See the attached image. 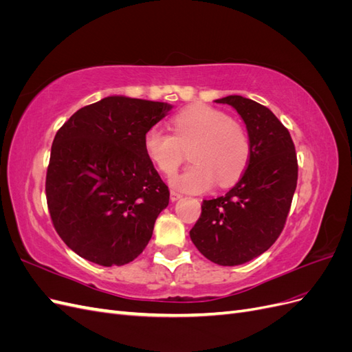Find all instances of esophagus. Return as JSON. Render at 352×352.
Listing matches in <instances>:
<instances>
[{
    "label": "esophagus",
    "mask_w": 352,
    "mask_h": 352,
    "mask_svg": "<svg viewBox=\"0 0 352 352\" xmlns=\"http://www.w3.org/2000/svg\"><path fill=\"white\" fill-rule=\"evenodd\" d=\"M180 198H182V195H180L179 192H176V190H170V199H172L173 202L180 199Z\"/></svg>",
    "instance_id": "1"
}]
</instances>
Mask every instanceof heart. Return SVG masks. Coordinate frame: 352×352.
I'll return each instance as SVG.
<instances>
[{"mask_svg": "<svg viewBox=\"0 0 352 352\" xmlns=\"http://www.w3.org/2000/svg\"><path fill=\"white\" fill-rule=\"evenodd\" d=\"M173 133L151 127L144 136L148 158L164 175L175 173L185 151L192 148L185 172L170 179L173 188L201 194L216 185L229 186L247 168L251 154L250 138L229 114L206 104H194L172 119Z\"/></svg>", "mask_w": 352, "mask_h": 352, "instance_id": "obj_1", "label": "heart"}]
</instances>
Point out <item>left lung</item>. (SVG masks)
I'll return each instance as SVG.
<instances>
[{
    "label": "left lung",
    "mask_w": 352,
    "mask_h": 352,
    "mask_svg": "<svg viewBox=\"0 0 352 352\" xmlns=\"http://www.w3.org/2000/svg\"><path fill=\"white\" fill-rule=\"evenodd\" d=\"M229 104L247 126L251 154L239 182L226 195L204 199L189 235L198 251L219 265H239L267 251L283 230L298 180L289 131L267 107L241 95Z\"/></svg>",
    "instance_id": "obj_1"
}]
</instances>
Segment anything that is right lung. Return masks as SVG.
I'll return each instance as SVG.
<instances>
[{"label": "right lung", "mask_w": 352, "mask_h": 352, "mask_svg": "<svg viewBox=\"0 0 352 352\" xmlns=\"http://www.w3.org/2000/svg\"><path fill=\"white\" fill-rule=\"evenodd\" d=\"M173 105L113 95L63 124L51 146L47 204L60 238L82 258L111 267L133 261L168 206V188L144 136Z\"/></svg>", "instance_id": "1"}]
</instances>
